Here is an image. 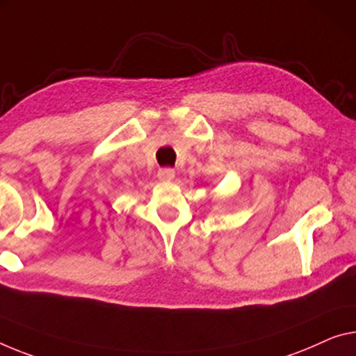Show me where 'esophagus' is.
<instances>
[{
  "mask_svg": "<svg viewBox=\"0 0 356 356\" xmlns=\"http://www.w3.org/2000/svg\"><path fill=\"white\" fill-rule=\"evenodd\" d=\"M157 177H159L161 181H170V179L175 178V170L173 168H161L157 172Z\"/></svg>",
  "mask_w": 356,
  "mask_h": 356,
  "instance_id": "1",
  "label": "esophagus"
}]
</instances>
